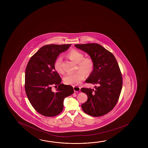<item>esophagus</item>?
I'll list each match as a JSON object with an SVG mask.
<instances>
[{
	"label": "esophagus",
	"mask_w": 148,
	"mask_h": 148,
	"mask_svg": "<svg viewBox=\"0 0 148 148\" xmlns=\"http://www.w3.org/2000/svg\"><path fill=\"white\" fill-rule=\"evenodd\" d=\"M74 88V91L75 92H78L79 91H80V88L79 87H78V86H74L73 87Z\"/></svg>",
	"instance_id": "34e87169"
}]
</instances>
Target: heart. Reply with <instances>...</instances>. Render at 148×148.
I'll list each match as a JSON object with an SVG mask.
<instances>
[{
	"label": "heart",
	"instance_id": "obj_1",
	"mask_svg": "<svg viewBox=\"0 0 148 148\" xmlns=\"http://www.w3.org/2000/svg\"><path fill=\"white\" fill-rule=\"evenodd\" d=\"M67 56L71 60L78 63V69L80 70L75 73H68L63 78V81L67 85H78L85 78V73L88 75L91 72L93 66V61L90 58H84V55L75 49L70 51ZM62 63V58L59 57L55 60L53 64L56 72L60 74L63 73Z\"/></svg>",
	"mask_w": 148,
	"mask_h": 148
}]
</instances>
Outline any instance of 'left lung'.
<instances>
[{"label": "left lung", "instance_id": "1", "mask_svg": "<svg viewBox=\"0 0 148 148\" xmlns=\"http://www.w3.org/2000/svg\"><path fill=\"white\" fill-rule=\"evenodd\" d=\"M77 49L90 56L93 70L85 82L95 85V89L82 88L88 99L82 105L83 111L93 116H100L113 109L119 99L122 77L114 55L97 43L75 44Z\"/></svg>", "mask_w": 148, "mask_h": 148}]
</instances>
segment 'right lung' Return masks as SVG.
Segmentation results:
<instances>
[{
	"instance_id": "add662e5",
	"label": "right lung",
	"mask_w": 148,
	"mask_h": 148,
	"mask_svg": "<svg viewBox=\"0 0 148 148\" xmlns=\"http://www.w3.org/2000/svg\"><path fill=\"white\" fill-rule=\"evenodd\" d=\"M71 44H50L42 47L30 59L25 71V89L27 97L36 112L46 116H53L63 109V101L74 93L70 85L61 84V79L54 68L60 53ZM59 87L56 92L53 86Z\"/></svg>"
}]
</instances>
